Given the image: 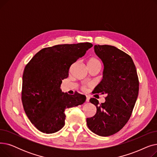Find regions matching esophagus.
I'll use <instances>...</instances> for the list:
<instances>
[{"label": "esophagus", "instance_id": "34e87169", "mask_svg": "<svg viewBox=\"0 0 157 157\" xmlns=\"http://www.w3.org/2000/svg\"><path fill=\"white\" fill-rule=\"evenodd\" d=\"M89 101H90V97L89 96H86V102H89Z\"/></svg>", "mask_w": 157, "mask_h": 157}]
</instances>
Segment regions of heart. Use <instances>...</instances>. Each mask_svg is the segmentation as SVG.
Listing matches in <instances>:
<instances>
[{
	"mask_svg": "<svg viewBox=\"0 0 157 157\" xmlns=\"http://www.w3.org/2000/svg\"><path fill=\"white\" fill-rule=\"evenodd\" d=\"M86 65L88 68L91 67H101V62L98 60V59L95 57H90L86 60ZM90 86V85H83L81 86V90L83 91H86L88 87Z\"/></svg>",
	"mask_w": 157,
	"mask_h": 157,
	"instance_id": "1",
	"label": "heart"
}]
</instances>
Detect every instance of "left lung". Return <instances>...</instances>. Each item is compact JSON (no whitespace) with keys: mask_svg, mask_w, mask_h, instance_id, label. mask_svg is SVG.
Listing matches in <instances>:
<instances>
[{"mask_svg":"<svg viewBox=\"0 0 157 157\" xmlns=\"http://www.w3.org/2000/svg\"><path fill=\"white\" fill-rule=\"evenodd\" d=\"M95 52L102 60L103 79L94 94H106L105 102L98 104L95 98L90 102L97 108L94 117L86 118L89 129L106 137L118 132L130 119L139 93V82L130 56L110 45H95Z\"/></svg>","mask_w":157,"mask_h":157,"instance_id":"1","label":"left lung"}]
</instances>
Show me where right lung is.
I'll use <instances>...</instances> for the list:
<instances>
[{
	"label": "right lung",
	"mask_w": 157,
	"mask_h": 157,
	"mask_svg": "<svg viewBox=\"0 0 157 157\" xmlns=\"http://www.w3.org/2000/svg\"><path fill=\"white\" fill-rule=\"evenodd\" d=\"M92 46V43H81L45 48L26 65L21 101L27 117L39 131L56 132L65 125V109L85 102L84 95L62 92L60 85L68 77L71 65Z\"/></svg>",
	"instance_id": "1"
}]
</instances>
